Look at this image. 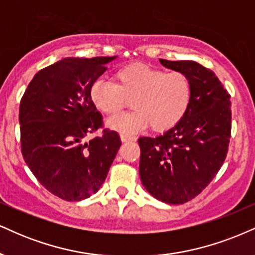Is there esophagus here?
Wrapping results in <instances>:
<instances>
[{"label":"esophagus","instance_id":"1","mask_svg":"<svg viewBox=\"0 0 255 255\" xmlns=\"http://www.w3.org/2000/svg\"><path fill=\"white\" fill-rule=\"evenodd\" d=\"M121 139L122 142H130V140H136V137L127 133H121Z\"/></svg>","mask_w":255,"mask_h":255}]
</instances>
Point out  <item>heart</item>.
<instances>
[{
    "label": "heart",
    "mask_w": 255,
    "mask_h": 255,
    "mask_svg": "<svg viewBox=\"0 0 255 255\" xmlns=\"http://www.w3.org/2000/svg\"><path fill=\"white\" fill-rule=\"evenodd\" d=\"M116 83L99 79L91 87V100L105 113L115 115L131 99L132 111L107 119L106 125L119 132L131 133L150 123L154 131H167L186 116L192 101V85L185 74L166 73L150 65L130 64L115 74Z\"/></svg>",
    "instance_id": "b5f03b06"
}]
</instances>
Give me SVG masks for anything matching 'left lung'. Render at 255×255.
<instances>
[{"label":"left lung","mask_w":255,"mask_h":255,"mask_svg":"<svg viewBox=\"0 0 255 255\" xmlns=\"http://www.w3.org/2000/svg\"><path fill=\"white\" fill-rule=\"evenodd\" d=\"M161 64L192 85L186 116L156 137H140L139 176L154 198L184 204L210 184L226 160L232 128L230 95L210 69L193 61Z\"/></svg>","instance_id":"8db88e82"}]
</instances>
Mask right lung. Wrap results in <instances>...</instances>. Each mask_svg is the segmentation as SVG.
Listing matches in <instances>:
<instances>
[{"instance_id":"obj_1","label":"right lung","mask_w":255,"mask_h":255,"mask_svg":"<svg viewBox=\"0 0 255 255\" xmlns=\"http://www.w3.org/2000/svg\"><path fill=\"white\" fill-rule=\"evenodd\" d=\"M116 58H62L38 71L21 99L23 160L47 191L68 202L98 192L122 145L111 130L85 140L103 125L91 87Z\"/></svg>"}]
</instances>
